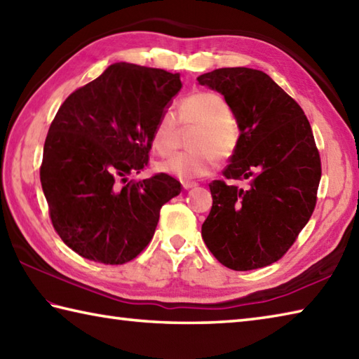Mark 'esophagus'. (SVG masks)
I'll list each match as a JSON object with an SVG mask.
<instances>
[{"mask_svg": "<svg viewBox=\"0 0 359 359\" xmlns=\"http://www.w3.org/2000/svg\"><path fill=\"white\" fill-rule=\"evenodd\" d=\"M181 184H182V189H186V191H187V189L197 186V182H195V181H182Z\"/></svg>", "mask_w": 359, "mask_h": 359, "instance_id": "esophagus-1", "label": "esophagus"}]
</instances>
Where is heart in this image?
<instances>
[{"instance_id":"obj_1","label":"heart","mask_w":359,"mask_h":359,"mask_svg":"<svg viewBox=\"0 0 359 359\" xmlns=\"http://www.w3.org/2000/svg\"><path fill=\"white\" fill-rule=\"evenodd\" d=\"M180 121L200 128L192 139L195 150L180 151L159 162V172L181 181L201 178L217 165V156L226 159L239 142V128L231 118V111L219 93L198 90L180 101ZM178 136V118L172 111L159 116L151 133L153 148L159 154L170 153Z\"/></svg>"}]
</instances>
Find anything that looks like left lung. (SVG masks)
<instances>
[{
  "label": "left lung",
  "mask_w": 359,
  "mask_h": 359,
  "mask_svg": "<svg viewBox=\"0 0 359 359\" xmlns=\"http://www.w3.org/2000/svg\"><path fill=\"white\" fill-rule=\"evenodd\" d=\"M220 92L241 136L223 175L214 180L212 208L201 236L215 259L233 270L270 266L286 255L314 212L322 164L299 103L261 70L217 69L198 76Z\"/></svg>",
  "instance_id": "1"
}]
</instances>
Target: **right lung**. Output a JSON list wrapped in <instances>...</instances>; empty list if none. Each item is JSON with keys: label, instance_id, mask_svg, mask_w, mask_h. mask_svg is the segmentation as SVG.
Listing matches in <instances>:
<instances>
[{"label": "right lung", "instance_id": "right-lung-1", "mask_svg": "<svg viewBox=\"0 0 359 359\" xmlns=\"http://www.w3.org/2000/svg\"><path fill=\"white\" fill-rule=\"evenodd\" d=\"M178 73L118 62L70 93L51 121L40 182L59 238L86 259L125 264L153 239L162 205L181 192L165 173L142 181L151 133Z\"/></svg>", "mask_w": 359, "mask_h": 359}]
</instances>
